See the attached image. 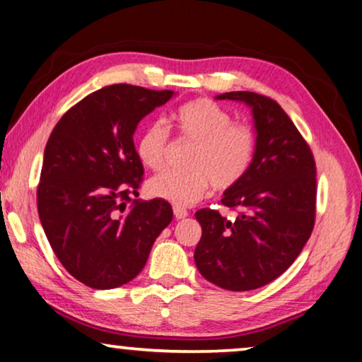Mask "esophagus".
I'll list each match as a JSON object with an SVG mask.
<instances>
[{
	"mask_svg": "<svg viewBox=\"0 0 362 362\" xmlns=\"http://www.w3.org/2000/svg\"><path fill=\"white\" fill-rule=\"evenodd\" d=\"M174 216L175 220H183L188 216V211L183 206H174Z\"/></svg>",
	"mask_w": 362,
	"mask_h": 362,
	"instance_id": "34e87169",
	"label": "esophagus"
}]
</instances>
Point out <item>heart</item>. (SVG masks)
<instances>
[{"instance_id":"heart-1","label":"heart","mask_w":362,"mask_h":362,"mask_svg":"<svg viewBox=\"0 0 362 362\" xmlns=\"http://www.w3.org/2000/svg\"><path fill=\"white\" fill-rule=\"evenodd\" d=\"M180 139L192 142L187 170H167L147 182L152 197L188 206L200 202L211 185L216 190L236 187L251 169L256 154V134L210 98H197L172 113ZM170 132L164 121H151L136 141V154L147 169L164 167Z\"/></svg>"}]
</instances>
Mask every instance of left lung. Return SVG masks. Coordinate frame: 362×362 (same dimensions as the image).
<instances>
[{
    "label": "left lung",
    "mask_w": 362,
    "mask_h": 362,
    "mask_svg": "<svg viewBox=\"0 0 362 362\" xmlns=\"http://www.w3.org/2000/svg\"><path fill=\"white\" fill-rule=\"evenodd\" d=\"M216 100L251 108L256 154L247 175L223 193V205L239 210L236 220L210 208L195 213L202 239L193 257L206 281L244 292L272 282L302 252L315 225L317 167L277 101L252 91H230Z\"/></svg>",
    "instance_id": "8db88e82"
}]
</instances>
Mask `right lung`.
I'll use <instances>...</instances> for the list:
<instances>
[{"label":"right lung","mask_w":362,"mask_h":362,"mask_svg":"<svg viewBox=\"0 0 362 362\" xmlns=\"http://www.w3.org/2000/svg\"><path fill=\"white\" fill-rule=\"evenodd\" d=\"M172 95L128 83L105 86L72 106L50 132L37 187L39 218L60 264L91 288L132 281L174 216L160 198H131L139 197L144 174L132 134Z\"/></svg>","instance_id":"add662e5"}]
</instances>
